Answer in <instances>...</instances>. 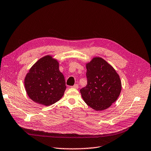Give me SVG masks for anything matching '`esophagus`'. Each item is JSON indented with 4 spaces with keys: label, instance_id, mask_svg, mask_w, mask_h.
Listing matches in <instances>:
<instances>
[{
    "label": "esophagus",
    "instance_id": "1",
    "mask_svg": "<svg viewBox=\"0 0 151 151\" xmlns=\"http://www.w3.org/2000/svg\"><path fill=\"white\" fill-rule=\"evenodd\" d=\"M71 88H75V89H78V85L77 84H76L74 85V86H71Z\"/></svg>",
    "mask_w": 151,
    "mask_h": 151
}]
</instances>
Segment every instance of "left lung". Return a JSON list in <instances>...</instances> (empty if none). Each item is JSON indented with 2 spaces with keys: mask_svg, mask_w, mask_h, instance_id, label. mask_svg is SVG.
Here are the masks:
<instances>
[{
  "mask_svg": "<svg viewBox=\"0 0 151 151\" xmlns=\"http://www.w3.org/2000/svg\"><path fill=\"white\" fill-rule=\"evenodd\" d=\"M87 85L80 89L84 101L96 111L110 107L120 96L122 82L115 70L101 57L86 65Z\"/></svg>",
  "mask_w": 151,
  "mask_h": 151,
  "instance_id": "1",
  "label": "left lung"
}]
</instances>
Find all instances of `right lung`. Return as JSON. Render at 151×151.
Masks as SVG:
<instances>
[{
  "instance_id": "add662e5",
  "label": "right lung",
  "mask_w": 151,
  "mask_h": 151,
  "mask_svg": "<svg viewBox=\"0 0 151 151\" xmlns=\"http://www.w3.org/2000/svg\"><path fill=\"white\" fill-rule=\"evenodd\" d=\"M24 87L30 99L39 104L49 106L59 101L67 86L57 60L49 55L38 60L26 75Z\"/></svg>"
}]
</instances>
